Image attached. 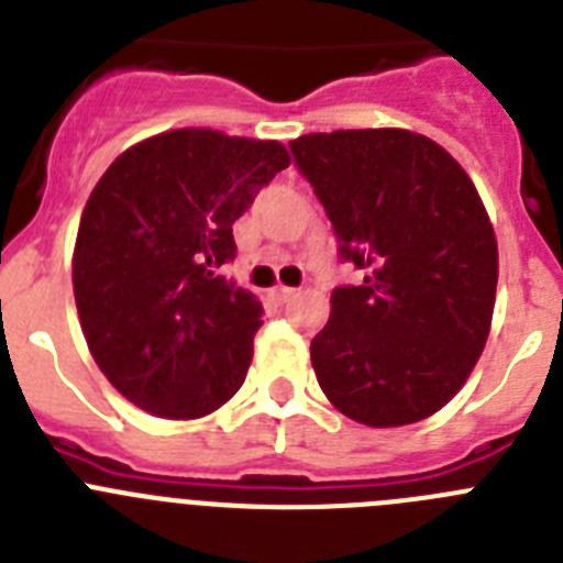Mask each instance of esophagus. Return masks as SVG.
I'll return each instance as SVG.
<instances>
[{
	"label": "esophagus",
	"instance_id": "esophagus-1",
	"mask_svg": "<svg viewBox=\"0 0 563 563\" xmlns=\"http://www.w3.org/2000/svg\"><path fill=\"white\" fill-rule=\"evenodd\" d=\"M271 296L276 298V301H290L292 296H296V287H287V285H276L271 290Z\"/></svg>",
	"mask_w": 563,
	"mask_h": 563
}]
</instances>
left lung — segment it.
Returning <instances> with one entry per match:
<instances>
[{
    "instance_id": "1",
    "label": "left lung",
    "mask_w": 563,
    "mask_h": 563,
    "mask_svg": "<svg viewBox=\"0 0 563 563\" xmlns=\"http://www.w3.org/2000/svg\"><path fill=\"white\" fill-rule=\"evenodd\" d=\"M338 236L363 271L332 292L310 343L327 400L395 429L440 411L485 350L499 247L482 197L440 143L409 129H338L290 143Z\"/></svg>"
}]
</instances>
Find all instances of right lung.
Listing matches in <instances>:
<instances>
[{"mask_svg": "<svg viewBox=\"0 0 563 563\" xmlns=\"http://www.w3.org/2000/svg\"><path fill=\"white\" fill-rule=\"evenodd\" d=\"M287 166L278 141L188 126L129 146L96 183L73 292L98 369L137 409L197 420L245 383L265 310L222 267L233 222Z\"/></svg>", "mask_w": 563, "mask_h": 563, "instance_id": "1", "label": "right lung"}]
</instances>
